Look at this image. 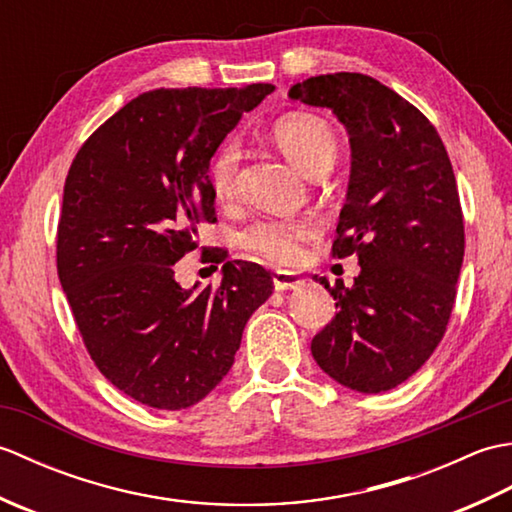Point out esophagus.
<instances>
[{"label": "esophagus", "mask_w": 512, "mask_h": 512, "mask_svg": "<svg viewBox=\"0 0 512 512\" xmlns=\"http://www.w3.org/2000/svg\"><path fill=\"white\" fill-rule=\"evenodd\" d=\"M301 284H303V279L297 273H290V270H275V275H273L275 290H279V292L295 290Z\"/></svg>", "instance_id": "obj_1"}]
</instances>
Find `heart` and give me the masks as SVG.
<instances>
[{"label": "heart", "mask_w": 512, "mask_h": 512, "mask_svg": "<svg viewBox=\"0 0 512 512\" xmlns=\"http://www.w3.org/2000/svg\"><path fill=\"white\" fill-rule=\"evenodd\" d=\"M270 136L281 154L308 178L328 173L339 154V138L334 129L314 114L295 112L279 118ZM239 158H242L239 143L228 140L211 160L209 182L213 195L220 202L231 200L235 195ZM314 231H317V224L306 217H297V220L266 217V220H257L246 228L242 233V244L268 262L290 264L297 259L301 242L312 237Z\"/></svg>", "instance_id": "1"}]
</instances>
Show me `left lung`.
Instances as JSON below:
<instances>
[{
  "mask_svg": "<svg viewBox=\"0 0 512 512\" xmlns=\"http://www.w3.org/2000/svg\"><path fill=\"white\" fill-rule=\"evenodd\" d=\"M292 101L328 107L350 136L352 167L334 257H358L336 281L334 319L312 356L336 383L380 394L405 383L442 341L464 257V222L447 149L427 116L358 72L310 76Z\"/></svg>",
  "mask_w": 512,
  "mask_h": 512,
  "instance_id": "left-lung-1",
  "label": "left lung"
}]
</instances>
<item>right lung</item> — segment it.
Masks as SVG:
<instances>
[{
	"instance_id": "add662e5",
	"label": "right lung",
	"mask_w": 512,
	"mask_h": 512,
	"mask_svg": "<svg viewBox=\"0 0 512 512\" xmlns=\"http://www.w3.org/2000/svg\"><path fill=\"white\" fill-rule=\"evenodd\" d=\"M275 90H151L96 129L63 187L57 270L94 365L147 407L187 409L233 367L242 332L273 295L253 262L184 290L173 264L215 222L211 158L244 112Z\"/></svg>"
}]
</instances>
